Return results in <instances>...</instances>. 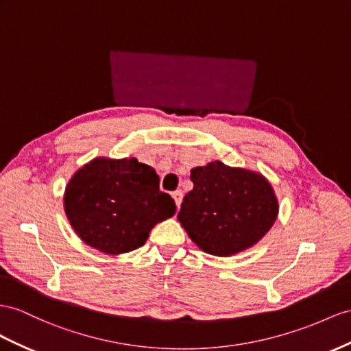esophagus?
<instances>
[{
	"label": "esophagus",
	"mask_w": 351,
	"mask_h": 351,
	"mask_svg": "<svg viewBox=\"0 0 351 351\" xmlns=\"http://www.w3.org/2000/svg\"><path fill=\"white\" fill-rule=\"evenodd\" d=\"M172 197H173V200H175L176 206L179 208V206H181V203H182V197H184L182 191H181V190H176V191H173V193H172Z\"/></svg>",
	"instance_id": "34e87169"
}]
</instances>
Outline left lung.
Segmentation results:
<instances>
[{
    "instance_id": "left-lung-1",
    "label": "left lung",
    "mask_w": 351,
    "mask_h": 351,
    "mask_svg": "<svg viewBox=\"0 0 351 351\" xmlns=\"http://www.w3.org/2000/svg\"><path fill=\"white\" fill-rule=\"evenodd\" d=\"M194 188L184 197L178 219L204 252H241L273 227L278 204L271 185L259 173L215 161L191 170Z\"/></svg>"
}]
</instances>
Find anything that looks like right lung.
Wrapping results in <instances>:
<instances>
[{
  "mask_svg": "<svg viewBox=\"0 0 351 351\" xmlns=\"http://www.w3.org/2000/svg\"><path fill=\"white\" fill-rule=\"evenodd\" d=\"M65 212L87 245L124 254L145 243L156 223L173 217L176 204L160 191L152 167L136 158H96L69 181Z\"/></svg>",
  "mask_w": 351,
  "mask_h": 351,
  "instance_id": "add662e5",
  "label": "right lung"
}]
</instances>
